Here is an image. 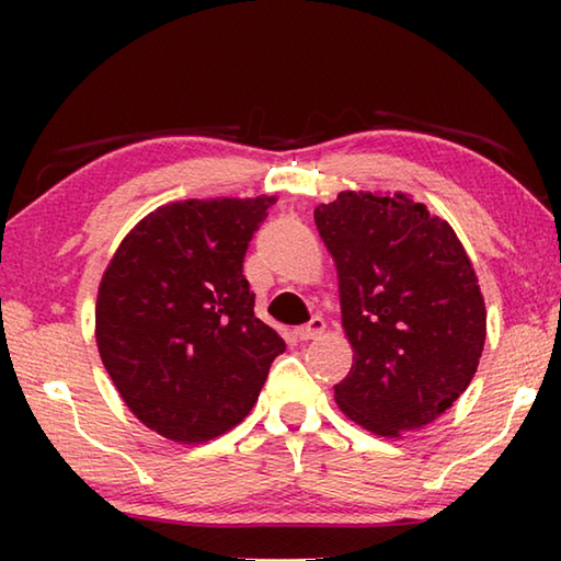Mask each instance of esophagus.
Listing matches in <instances>:
<instances>
[{
	"mask_svg": "<svg viewBox=\"0 0 561 561\" xmlns=\"http://www.w3.org/2000/svg\"><path fill=\"white\" fill-rule=\"evenodd\" d=\"M327 331V324H324V319L321 317H314L309 321L307 327H299L297 331H294V334H297V339L299 341H311V339H319L321 334H324Z\"/></svg>",
	"mask_w": 561,
	"mask_h": 561,
	"instance_id": "34e87169",
	"label": "esophagus"
}]
</instances>
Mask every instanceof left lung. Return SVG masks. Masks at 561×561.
Segmentation results:
<instances>
[{"label":"left lung","instance_id":"8db88e82","mask_svg":"<svg viewBox=\"0 0 561 561\" xmlns=\"http://www.w3.org/2000/svg\"><path fill=\"white\" fill-rule=\"evenodd\" d=\"M336 264L341 327L354 348L336 405L401 438L458 401L478 371L488 309L448 220L405 193L341 190L314 210Z\"/></svg>","mask_w":561,"mask_h":561}]
</instances>
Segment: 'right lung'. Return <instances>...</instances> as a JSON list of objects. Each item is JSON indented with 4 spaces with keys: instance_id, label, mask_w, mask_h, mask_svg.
Here are the masks:
<instances>
[{
    "instance_id": "1",
    "label": "right lung",
    "mask_w": 561,
    "mask_h": 561,
    "mask_svg": "<svg viewBox=\"0 0 561 561\" xmlns=\"http://www.w3.org/2000/svg\"><path fill=\"white\" fill-rule=\"evenodd\" d=\"M277 195L178 201L123 237L99 284L96 344L128 411L197 445L257 403L282 336L254 317L247 244Z\"/></svg>"
}]
</instances>
